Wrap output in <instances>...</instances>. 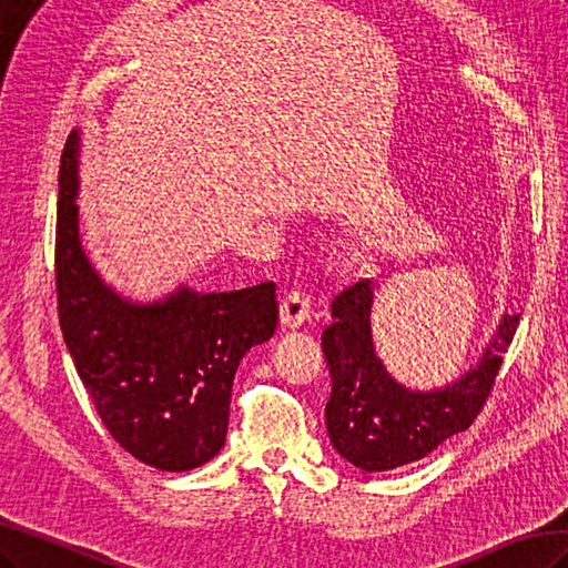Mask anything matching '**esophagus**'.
<instances>
[{
  "label": "esophagus",
  "instance_id": "34e87169",
  "mask_svg": "<svg viewBox=\"0 0 568 568\" xmlns=\"http://www.w3.org/2000/svg\"><path fill=\"white\" fill-rule=\"evenodd\" d=\"M311 317V298L303 292H288L280 303L282 327L296 329Z\"/></svg>",
  "mask_w": 568,
  "mask_h": 568
}]
</instances>
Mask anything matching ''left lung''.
Masks as SVG:
<instances>
[{
    "mask_svg": "<svg viewBox=\"0 0 568 568\" xmlns=\"http://www.w3.org/2000/svg\"><path fill=\"white\" fill-rule=\"evenodd\" d=\"M373 282L332 301L323 352L332 376L325 424L332 446L364 473H388L426 458L475 422L520 315L504 313L477 366L436 390H412L385 371L371 335Z\"/></svg>",
    "mask_w": 568,
    "mask_h": 568,
    "instance_id": "obj_1",
    "label": "left lung"
}]
</instances>
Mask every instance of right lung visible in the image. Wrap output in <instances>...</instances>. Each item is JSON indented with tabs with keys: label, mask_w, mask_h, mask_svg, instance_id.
Wrapping results in <instances>:
<instances>
[{
	"label": "right lung",
	"mask_w": 568,
	"mask_h": 568,
	"mask_svg": "<svg viewBox=\"0 0 568 568\" xmlns=\"http://www.w3.org/2000/svg\"><path fill=\"white\" fill-rule=\"evenodd\" d=\"M79 140L60 163V327L99 417L136 460L185 473L224 448L231 388L245 352L276 329V284L200 294L190 286L151 303L120 296L79 239Z\"/></svg>",
	"instance_id": "add662e5"
}]
</instances>
